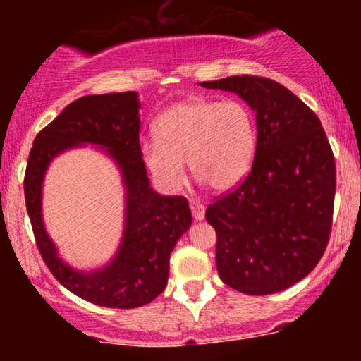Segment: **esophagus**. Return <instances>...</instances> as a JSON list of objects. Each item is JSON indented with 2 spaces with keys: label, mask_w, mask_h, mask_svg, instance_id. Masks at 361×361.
Instances as JSON below:
<instances>
[{
  "label": "esophagus",
  "mask_w": 361,
  "mask_h": 361,
  "mask_svg": "<svg viewBox=\"0 0 361 361\" xmlns=\"http://www.w3.org/2000/svg\"><path fill=\"white\" fill-rule=\"evenodd\" d=\"M190 209H192V214L195 217V221H202L205 217V207L200 204V202H190Z\"/></svg>",
  "instance_id": "1"
}]
</instances>
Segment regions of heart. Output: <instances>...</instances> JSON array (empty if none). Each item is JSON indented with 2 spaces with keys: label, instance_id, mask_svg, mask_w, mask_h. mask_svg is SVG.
<instances>
[{
  "label": "heart",
  "instance_id": "heart-1",
  "mask_svg": "<svg viewBox=\"0 0 361 361\" xmlns=\"http://www.w3.org/2000/svg\"><path fill=\"white\" fill-rule=\"evenodd\" d=\"M154 142L142 146L154 180L175 192L185 180L183 161L214 192H229L247 176L256 154V126L241 102L192 98L176 103L154 123Z\"/></svg>",
  "mask_w": 361,
  "mask_h": 361
}]
</instances>
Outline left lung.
I'll list each match as a JSON object with an SVG mask.
<instances>
[{
	"instance_id": "obj_1",
	"label": "left lung",
	"mask_w": 361,
	"mask_h": 361,
	"mask_svg": "<svg viewBox=\"0 0 361 361\" xmlns=\"http://www.w3.org/2000/svg\"><path fill=\"white\" fill-rule=\"evenodd\" d=\"M200 85L238 93L258 130L247 176L205 210L219 276L247 295L281 292L316 268L329 243L333 149L317 115L280 82L243 74Z\"/></svg>"
}]
</instances>
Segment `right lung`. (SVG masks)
<instances>
[{"mask_svg":"<svg viewBox=\"0 0 361 361\" xmlns=\"http://www.w3.org/2000/svg\"><path fill=\"white\" fill-rule=\"evenodd\" d=\"M139 130V100L134 91L82 97L37 134L25 171V204L44 263L69 292L103 307H140L163 293L168 283L169 255L192 226L185 197H166L149 186ZM81 142L109 148L128 186L123 246L109 267L93 274L74 272L56 258L39 215L42 180L48 163L54 155Z\"/></svg>","mask_w":361,"mask_h":361,"instance_id":"1","label":"right lung"}]
</instances>
